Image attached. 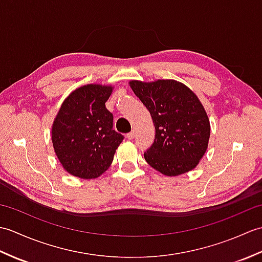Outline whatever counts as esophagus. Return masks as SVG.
<instances>
[{
  "label": "esophagus",
  "mask_w": 262,
  "mask_h": 262,
  "mask_svg": "<svg viewBox=\"0 0 262 262\" xmlns=\"http://www.w3.org/2000/svg\"><path fill=\"white\" fill-rule=\"evenodd\" d=\"M134 137H135V132H134V130H132L130 133H128V134H127V138H128V140H129V141H132Z\"/></svg>",
  "instance_id": "1"
}]
</instances>
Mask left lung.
Listing matches in <instances>:
<instances>
[{"instance_id": "left-lung-1", "label": "left lung", "mask_w": 262, "mask_h": 262, "mask_svg": "<svg viewBox=\"0 0 262 262\" xmlns=\"http://www.w3.org/2000/svg\"><path fill=\"white\" fill-rule=\"evenodd\" d=\"M132 90L151 114L155 127L146 162L161 173L179 176L196 168L207 149V114L190 89L174 80L132 81Z\"/></svg>"}]
</instances>
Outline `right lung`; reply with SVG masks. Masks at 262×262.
Returning a JSON list of instances; mask_svg holds the SVG:
<instances>
[{"mask_svg": "<svg viewBox=\"0 0 262 262\" xmlns=\"http://www.w3.org/2000/svg\"><path fill=\"white\" fill-rule=\"evenodd\" d=\"M113 88L88 84L64 100L52 128L55 153L72 176L93 179L109 168L124 136L105 108Z\"/></svg>", "mask_w": 262, "mask_h": 262, "instance_id": "right-lung-1", "label": "right lung"}]
</instances>
